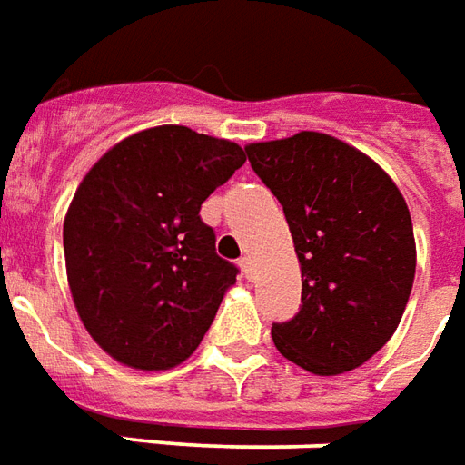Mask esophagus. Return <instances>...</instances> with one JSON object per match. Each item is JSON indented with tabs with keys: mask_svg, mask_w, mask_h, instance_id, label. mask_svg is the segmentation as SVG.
<instances>
[{
	"mask_svg": "<svg viewBox=\"0 0 465 465\" xmlns=\"http://www.w3.org/2000/svg\"><path fill=\"white\" fill-rule=\"evenodd\" d=\"M239 266H242L243 276L251 281V278H253V261H251V256H242V259H239Z\"/></svg>",
	"mask_w": 465,
	"mask_h": 465,
	"instance_id": "esophagus-1",
	"label": "esophagus"
}]
</instances>
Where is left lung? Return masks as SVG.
<instances>
[{"label":"left lung","instance_id":"left-lung-1","mask_svg":"<svg viewBox=\"0 0 465 465\" xmlns=\"http://www.w3.org/2000/svg\"><path fill=\"white\" fill-rule=\"evenodd\" d=\"M283 206L301 263V311L273 322L278 352L332 377L387 345L414 285L416 243L407 202L380 164L325 133L246 147Z\"/></svg>","mask_w":465,"mask_h":465}]
</instances>
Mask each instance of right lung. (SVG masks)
Masks as SVG:
<instances>
[{
  "instance_id": "obj_1",
  "label": "right lung",
  "mask_w": 465,
  "mask_h": 465,
  "mask_svg": "<svg viewBox=\"0 0 465 465\" xmlns=\"http://www.w3.org/2000/svg\"><path fill=\"white\" fill-rule=\"evenodd\" d=\"M243 163L236 143L160 125L120 140L78 184L64 222L68 285L113 360L170 370L199 347L239 273L199 209Z\"/></svg>"
}]
</instances>
